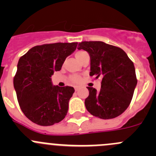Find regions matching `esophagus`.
Instances as JSON below:
<instances>
[{"label": "esophagus", "mask_w": 156, "mask_h": 156, "mask_svg": "<svg viewBox=\"0 0 156 156\" xmlns=\"http://www.w3.org/2000/svg\"><path fill=\"white\" fill-rule=\"evenodd\" d=\"M79 89H80V88L78 87H75V91H78Z\"/></svg>", "instance_id": "obj_1"}]
</instances>
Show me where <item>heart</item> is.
<instances>
[{"mask_svg":"<svg viewBox=\"0 0 156 156\" xmlns=\"http://www.w3.org/2000/svg\"><path fill=\"white\" fill-rule=\"evenodd\" d=\"M86 53H87L84 51V50H78V51H77L76 53H75V56H76L77 59H78L79 62H81V59H82L83 56H84ZM70 81L72 83H73V84H79L81 81V78L79 75H73L70 77Z\"/></svg>","mask_w":156,"mask_h":156,"instance_id":"1","label":"heart"}]
</instances>
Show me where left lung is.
<instances>
[{
	"label": "left lung",
	"instance_id": "8db88e82",
	"mask_svg": "<svg viewBox=\"0 0 156 156\" xmlns=\"http://www.w3.org/2000/svg\"><path fill=\"white\" fill-rule=\"evenodd\" d=\"M78 50L90 58V76L102 78L99 92L87 87L86 108L92 115L111 119L124 112L130 105L137 84L134 65L122 49L103 41H82Z\"/></svg>",
	"mask_w": 156,
	"mask_h": 156
}]
</instances>
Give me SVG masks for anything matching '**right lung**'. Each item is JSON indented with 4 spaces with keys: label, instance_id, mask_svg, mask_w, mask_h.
<instances>
[{
    "label": "right lung",
    "instance_id": "add662e5",
    "mask_svg": "<svg viewBox=\"0 0 156 156\" xmlns=\"http://www.w3.org/2000/svg\"><path fill=\"white\" fill-rule=\"evenodd\" d=\"M77 42L54 43L31 48L20 58L13 85L25 115L34 123L50 126L64 119L75 90L52 84L51 76L59 71Z\"/></svg>",
    "mask_w": 156,
    "mask_h": 156
}]
</instances>
